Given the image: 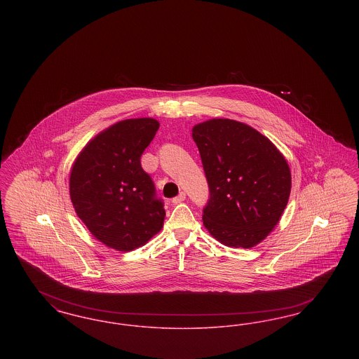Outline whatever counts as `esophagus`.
<instances>
[{
  "mask_svg": "<svg viewBox=\"0 0 359 359\" xmlns=\"http://www.w3.org/2000/svg\"><path fill=\"white\" fill-rule=\"evenodd\" d=\"M184 199H186V192L182 191L177 196H175V198L172 199V203H173V205H177V203H182Z\"/></svg>",
  "mask_w": 359,
  "mask_h": 359,
  "instance_id": "obj_1",
  "label": "esophagus"
}]
</instances>
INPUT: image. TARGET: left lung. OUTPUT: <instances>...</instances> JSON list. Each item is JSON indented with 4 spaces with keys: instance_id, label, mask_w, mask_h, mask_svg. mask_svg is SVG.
Masks as SVG:
<instances>
[{
    "instance_id": "8db88e82",
    "label": "left lung",
    "mask_w": 359,
    "mask_h": 359,
    "mask_svg": "<svg viewBox=\"0 0 359 359\" xmlns=\"http://www.w3.org/2000/svg\"><path fill=\"white\" fill-rule=\"evenodd\" d=\"M192 138L210 192L202 217L205 229L226 246H255L288 203V163L266 137L238 121H205L194 126Z\"/></svg>"
}]
</instances>
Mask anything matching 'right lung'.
I'll use <instances>...</instances> for the list:
<instances>
[{
  "mask_svg": "<svg viewBox=\"0 0 359 359\" xmlns=\"http://www.w3.org/2000/svg\"><path fill=\"white\" fill-rule=\"evenodd\" d=\"M158 126L154 118L117 122L94 137L72 165L74 208L91 234L109 248L133 250L163 227L164 202L141 167V154Z\"/></svg>",
  "mask_w": 359,
  "mask_h": 359,
  "instance_id": "1",
  "label": "right lung"
}]
</instances>
